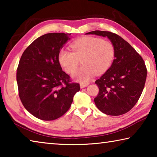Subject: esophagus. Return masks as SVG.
Returning a JSON list of instances; mask_svg holds the SVG:
<instances>
[{"label":"esophagus","instance_id":"1","mask_svg":"<svg viewBox=\"0 0 157 157\" xmlns=\"http://www.w3.org/2000/svg\"><path fill=\"white\" fill-rule=\"evenodd\" d=\"M89 85V83H83V82H81L80 83V88H84V87L87 86Z\"/></svg>","mask_w":157,"mask_h":157}]
</instances>
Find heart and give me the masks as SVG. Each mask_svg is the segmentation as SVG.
Here are the masks:
<instances>
[{"label":"heart","instance_id":"obj_1","mask_svg":"<svg viewBox=\"0 0 157 157\" xmlns=\"http://www.w3.org/2000/svg\"><path fill=\"white\" fill-rule=\"evenodd\" d=\"M72 51L62 49L58 53V62L68 73L75 71L82 59L83 66L76 71L73 77L78 80L86 82L95 73L107 71L115 57V47L110 41L94 36H84L71 45Z\"/></svg>","mask_w":157,"mask_h":157}]
</instances>
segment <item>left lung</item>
Wrapping results in <instances>:
<instances>
[{"label": "left lung", "instance_id": "1", "mask_svg": "<svg viewBox=\"0 0 157 157\" xmlns=\"http://www.w3.org/2000/svg\"><path fill=\"white\" fill-rule=\"evenodd\" d=\"M86 34L107 36L115 47L110 68L95 83L99 94L94 98L98 109L107 115L120 116L136 104L144 89L147 68L144 60L128 42L115 33L95 30Z\"/></svg>", "mask_w": 157, "mask_h": 157}]
</instances>
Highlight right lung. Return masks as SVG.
Here are the masks:
<instances>
[{
    "label": "right lung",
    "instance_id": "1",
    "mask_svg": "<svg viewBox=\"0 0 157 157\" xmlns=\"http://www.w3.org/2000/svg\"><path fill=\"white\" fill-rule=\"evenodd\" d=\"M71 34L48 33L35 39L23 52L18 63L17 81L24 107L43 121L63 116L80 87L72 83L62 71L58 53Z\"/></svg>",
    "mask_w": 157,
    "mask_h": 157
}]
</instances>
